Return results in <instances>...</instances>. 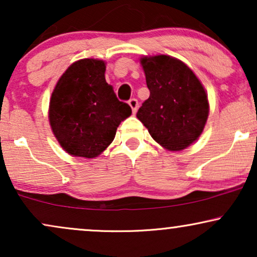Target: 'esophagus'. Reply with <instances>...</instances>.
<instances>
[{
    "instance_id": "1",
    "label": "esophagus",
    "mask_w": 257,
    "mask_h": 257,
    "mask_svg": "<svg viewBox=\"0 0 257 257\" xmlns=\"http://www.w3.org/2000/svg\"><path fill=\"white\" fill-rule=\"evenodd\" d=\"M129 105H131L133 112L135 113L136 111H138V109H139V102H138V99L132 98L131 100H129Z\"/></svg>"
}]
</instances>
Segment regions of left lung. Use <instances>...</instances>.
<instances>
[{
  "instance_id": "1",
  "label": "left lung",
  "mask_w": 257,
  "mask_h": 257,
  "mask_svg": "<svg viewBox=\"0 0 257 257\" xmlns=\"http://www.w3.org/2000/svg\"><path fill=\"white\" fill-rule=\"evenodd\" d=\"M149 89L136 117L159 145L179 152L201 135L209 117L203 84L186 64L171 56L140 59Z\"/></svg>"
}]
</instances>
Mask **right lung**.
I'll return each mask as SVG.
<instances>
[{"label": "right lung", "instance_id": "add662e5", "mask_svg": "<svg viewBox=\"0 0 257 257\" xmlns=\"http://www.w3.org/2000/svg\"><path fill=\"white\" fill-rule=\"evenodd\" d=\"M105 61L80 59L61 74L50 99L48 119L61 148L70 155L98 157L132 115L105 80Z\"/></svg>", "mask_w": 257, "mask_h": 257}]
</instances>
